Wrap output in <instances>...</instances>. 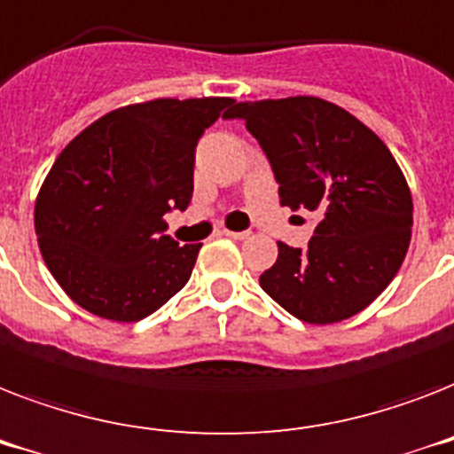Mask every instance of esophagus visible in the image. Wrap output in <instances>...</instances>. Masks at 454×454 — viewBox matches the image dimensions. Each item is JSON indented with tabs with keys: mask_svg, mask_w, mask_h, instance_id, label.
<instances>
[{
	"mask_svg": "<svg viewBox=\"0 0 454 454\" xmlns=\"http://www.w3.org/2000/svg\"><path fill=\"white\" fill-rule=\"evenodd\" d=\"M224 237H230V239H237V241H244V239L250 237V231H231V230H223Z\"/></svg>",
	"mask_w": 454,
	"mask_h": 454,
	"instance_id": "obj_1",
	"label": "esophagus"
}]
</instances>
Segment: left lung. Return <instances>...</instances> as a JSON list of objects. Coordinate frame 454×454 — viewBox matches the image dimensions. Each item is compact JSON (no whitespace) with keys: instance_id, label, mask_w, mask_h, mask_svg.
Listing matches in <instances>:
<instances>
[{"instance_id":"obj_1","label":"left lung","mask_w":454,"mask_h":454,"mask_svg":"<svg viewBox=\"0 0 454 454\" xmlns=\"http://www.w3.org/2000/svg\"><path fill=\"white\" fill-rule=\"evenodd\" d=\"M270 159L281 206L317 210L307 248L278 241L260 286L307 324L364 311L401 270L412 231V197L389 147L342 107L314 96L234 103Z\"/></svg>"}]
</instances>
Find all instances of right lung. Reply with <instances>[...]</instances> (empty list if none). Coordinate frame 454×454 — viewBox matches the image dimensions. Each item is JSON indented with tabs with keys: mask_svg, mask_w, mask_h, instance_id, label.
Segmentation results:
<instances>
[{
	"mask_svg": "<svg viewBox=\"0 0 454 454\" xmlns=\"http://www.w3.org/2000/svg\"><path fill=\"white\" fill-rule=\"evenodd\" d=\"M231 98H159L105 114L72 140L39 190L35 230L60 288L90 314L140 321L190 281L201 244L164 234L194 192L199 137Z\"/></svg>",
	"mask_w": 454,
	"mask_h": 454,
	"instance_id": "obj_1",
	"label": "right lung"
}]
</instances>
